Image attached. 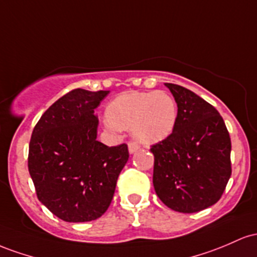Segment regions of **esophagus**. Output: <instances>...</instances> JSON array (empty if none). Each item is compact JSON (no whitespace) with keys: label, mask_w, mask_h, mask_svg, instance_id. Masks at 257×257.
<instances>
[{"label":"esophagus","mask_w":257,"mask_h":257,"mask_svg":"<svg viewBox=\"0 0 257 257\" xmlns=\"http://www.w3.org/2000/svg\"><path fill=\"white\" fill-rule=\"evenodd\" d=\"M138 149H140V146H138L137 143H135V142H130L128 143V152H130V154H134V153H136Z\"/></svg>","instance_id":"esophagus-1"}]
</instances>
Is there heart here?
<instances>
[{
    "label": "heart",
    "instance_id": "heart-1",
    "mask_svg": "<svg viewBox=\"0 0 257 257\" xmlns=\"http://www.w3.org/2000/svg\"><path fill=\"white\" fill-rule=\"evenodd\" d=\"M106 119L117 128H131L135 140L155 144L166 140L177 122V104L164 91L125 92L106 106Z\"/></svg>",
    "mask_w": 257,
    "mask_h": 257
}]
</instances>
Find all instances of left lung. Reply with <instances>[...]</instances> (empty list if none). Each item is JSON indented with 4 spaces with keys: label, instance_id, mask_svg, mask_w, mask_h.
<instances>
[{
    "label": "left lung",
    "instance_id": "1",
    "mask_svg": "<svg viewBox=\"0 0 257 257\" xmlns=\"http://www.w3.org/2000/svg\"><path fill=\"white\" fill-rule=\"evenodd\" d=\"M177 103V122L154 144L153 184L175 211L193 214L220 200L232 174L230 138L218 111L194 92L165 83Z\"/></svg>",
    "mask_w": 257,
    "mask_h": 257
}]
</instances>
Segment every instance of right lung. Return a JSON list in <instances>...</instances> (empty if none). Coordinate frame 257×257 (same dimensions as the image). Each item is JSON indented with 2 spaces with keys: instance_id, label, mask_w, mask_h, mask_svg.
<instances>
[{
  "instance_id": "right-lung-1",
  "label": "right lung",
  "mask_w": 257,
  "mask_h": 257,
  "mask_svg": "<svg viewBox=\"0 0 257 257\" xmlns=\"http://www.w3.org/2000/svg\"><path fill=\"white\" fill-rule=\"evenodd\" d=\"M109 91H70L36 123L28 167L39 200L60 220L88 222L106 211L128 160L126 144L97 141L94 109Z\"/></svg>"
}]
</instances>
